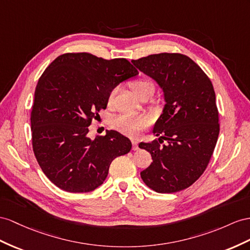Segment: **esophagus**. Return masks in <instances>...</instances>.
Listing matches in <instances>:
<instances>
[{"label":"esophagus","instance_id":"esophagus-1","mask_svg":"<svg viewBox=\"0 0 250 250\" xmlns=\"http://www.w3.org/2000/svg\"><path fill=\"white\" fill-rule=\"evenodd\" d=\"M132 145H133V150H134V151H137V150H138V146H137V139L133 138V139H132Z\"/></svg>","mask_w":250,"mask_h":250}]
</instances>
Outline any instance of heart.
<instances>
[{
	"instance_id": "heart-1",
	"label": "heart",
	"mask_w": 250,
	"mask_h": 250,
	"mask_svg": "<svg viewBox=\"0 0 250 250\" xmlns=\"http://www.w3.org/2000/svg\"><path fill=\"white\" fill-rule=\"evenodd\" d=\"M130 87L137 97H140L142 95H152L154 92V83L148 78V77L140 76L138 78L134 79L130 82ZM117 93V87L111 89L107 95V104L112 105L114 104L115 96ZM150 124L149 119L146 116H136V115L131 114H121L119 116L113 118L112 126L115 130H117L121 133L126 134L130 136H136L138 134L144 131L146 127H148Z\"/></svg>"
}]
</instances>
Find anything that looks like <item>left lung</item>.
<instances>
[{
    "label": "left lung",
    "instance_id": "1",
    "mask_svg": "<svg viewBox=\"0 0 250 250\" xmlns=\"http://www.w3.org/2000/svg\"><path fill=\"white\" fill-rule=\"evenodd\" d=\"M132 62L158 83L166 100L153 130L161 137L138 146L150 152L153 159L140 176L158 193L186 189L206 170L219 137V111L212 83L183 54H155Z\"/></svg>",
    "mask_w": 250,
    "mask_h": 250
}]
</instances>
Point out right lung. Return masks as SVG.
Wrapping results in <instances>:
<instances>
[{"instance_id":"right-lung-1","label":"right lung","mask_w":250,"mask_h":250,"mask_svg":"<svg viewBox=\"0 0 250 250\" xmlns=\"http://www.w3.org/2000/svg\"><path fill=\"white\" fill-rule=\"evenodd\" d=\"M137 74L125 58L88 53L63 54L44 70L31 105V142L38 164L57 187L72 193L93 191L104 182L114 159L130 152V139L117 131L94 140L87 133L106 108L111 89Z\"/></svg>"}]
</instances>
